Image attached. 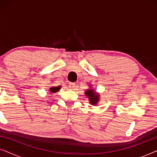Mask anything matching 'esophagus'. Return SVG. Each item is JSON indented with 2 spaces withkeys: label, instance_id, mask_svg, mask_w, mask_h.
<instances>
[{
  "label": "esophagus",
  "instance_id": "esophagus-1",
  "mask_svg": "<svg viewBox=\"0 0 157 157\" xmlns=\"http://www.w3.org/2000/svg\"><path fill=\"white\" fill-rule=\"evenodd\" d=\"M68 86H69L68 87H69L71 89H74L75 87H76V84H75L74 83H70L69 85H68Z\"/></svg>",
  "mask_w": 157,
  "mask_h": 157
}]
</instances>
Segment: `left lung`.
<instances>
[{"label": "left lung", "mask_w": 157, "mask_h": 157, "mask_svg": "<svg viewBox=\"0 0 157 157\" xmlns=\"http://www.w3.org/2000/svg\"><path fill=\"white\" fill-rule=\"evenodd\" d=\"M86 96L89 98L90 104L91 105H96L99 100V95L94 91V89H88L85 92Z\"/></svg>", "instance_id": "1"}]
</instances>
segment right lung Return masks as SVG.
I'll use <instances>...</instances> for the list:
<instances>
[{
  "label": "right lung",
  "mask_w": 157,
  "mask_h": 157,
  "mask_svg": "<svg viewBox=\"0 0 157 157\" xmlns=\"http://www.w3.org/2000/svg\"><path fill=\"white\" fill-rule=\"evenodd\" d=\"M61 89V86H56V87H51L49 91H50L51 93H56L58 91H59V89Z\"/></svg>",
  "instance_id": "1"
}]
</instances>
